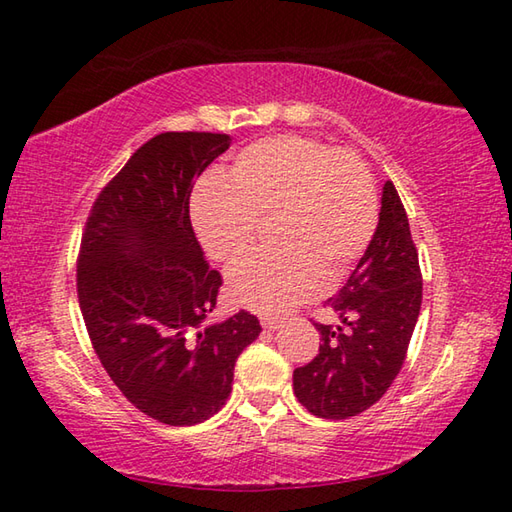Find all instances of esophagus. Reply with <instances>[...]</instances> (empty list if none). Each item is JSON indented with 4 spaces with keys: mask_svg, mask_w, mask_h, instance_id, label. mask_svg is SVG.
<instances>
[{
    "mask_svg": "<svg viewBox=\"0 0 512 512\" xmlns=\"http://www.w3.org/2000/svg\"><path fill=\"white\" fill-rule=\"evenodd\" d=\"M280 325H282L280 318L262 316V327H264V329H271V332H275V329H280Z\"/></svg>",
    "mask_w": 512,
    "mask_h": 512,
    "instance_id": "34e87169",
    "label": "esophagus"
}]
</instances>
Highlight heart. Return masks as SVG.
<instances>
[{
	"mask_svg": "<svg viewBox=\"0 0 512 512\" xmlns=\"http://www.w3.org/2000/svg\"><path fill=\"white\" fill-rule=\"evenodd\" d=\"M189 214L198 241L221 264L244 257L257 221L271 219L264 250L232 268L230 296L282 311L339 282L366 253L377 225L370 171L357 155L305 135H275L241 149L221 176L194 187Z\"/></svg>",
	"mask_w": 512,
	"mask_h": 512,
	"instance_id": "1",
	"label": "heart"
}]
</instances>
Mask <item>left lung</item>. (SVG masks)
Returning a JSON list of instances; mask_svg holds the SVG:
<instances>
[{"mask_svg":"<svg viewBox=\"0 0 512 512\" xmlns=\"http://www.w3.org/2000/svg\"><path fill=\"white\" fill-rule=\"evenodd\" d=\"M339 325H320L314 361L293 370V393L327 420L359 415L381 400L400 372L422 305V275L409 219L388 180L375 235L350 280L329 298Z\"/></svg>","mask_w":512,"mask_h":512,"instance_id":"obj_1","label":"left lung"}]
</instances>
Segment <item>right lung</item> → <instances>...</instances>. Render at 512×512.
<instances>
[{"instance_id":"right-lung-1","label":"right lung","mask_w":512,"mask_h":512,"mask_svg":"<svg viewBox=\"0 0 512 512\" xmlns=\"http://www.w3.org/2000/svg\"><path fill=\"white\" fill-rule=\"evenodd\" d=\"M223 133H162L103 187L85 223L76 289L94 352L135 409L169 427L219 413L235 363L262 325L205 323L221 289L189 221L196 178L228 151Z\"/></svg>"}]
</instances>
